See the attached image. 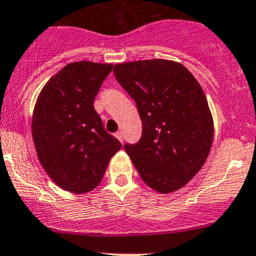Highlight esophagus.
<instances>
[{
    "label": "esophagus",
    "instance_id": "1",
    "mask_svg": "<svg viewBox=\"0 0 256 256\" xmlns=\"http://www.w3.org/2000/svg\"><path fill=\"white\" fill-rule=\"evenodd\" d=\"M115 138H118V140L120 141V142H122L124 138H122V132H121V131H118V132L115 134Z\"/></svg>",
    "mask_w": 256,
    "mask_h": 256
}]
</instances>
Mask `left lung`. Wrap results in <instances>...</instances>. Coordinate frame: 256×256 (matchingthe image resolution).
Listing matches in <instances>:
<instances>
[{
  "mask_svg": "<svg viewBox=\"0 0 256 256\" xmlns=\"http://www.w3.org/2000/svg\"><path fill=\"white\" fill-rule=\"evenodd\" d=\"M121 86L135 100L142 136L125 146L142 180L167 194L184 187L207 161L213 116L204 92L183 64L147 59L114 66Z\"/></svg>",
  "mask_w": 256,
  "mask_h": 256,
  "instance_id": "1",
  "label": "left lung"
}]
</instances>
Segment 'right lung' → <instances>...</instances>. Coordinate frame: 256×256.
Wrapping results in <instances>:
<instances>
[{"label": "right lung", "instance_id": "right-lung-1", "mask_svg": "<svg viewBox=\"0 0 256 256\" xmlns=\"http://www.w3.org/2000/svg\"><path fill=\"white\" fill-rule=\"evenodd\" d=\"M112 64L80 60L66 64L46 82L32 115V138L40 164L68 192L99 186L121 144L105 131L94 99Z\"/></svg>", "mask_w": 256, "mask_h": 256}]
</instances>
